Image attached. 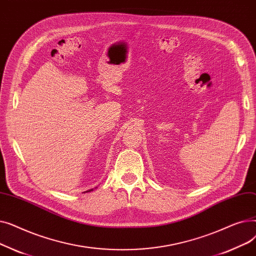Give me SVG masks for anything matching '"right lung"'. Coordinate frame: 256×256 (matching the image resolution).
<instances>
[{
  "label": "right lung",
  "instance_id": "add662e5",
  "mask_svg": "<svg viewBox=\"0 0 256 256\" xmlns=\"http://www.w3.org/2000/svg\"><path fill=\"white\" fill-rule=\"evenodd\" d=\"M92 191V189L91 190H88V191H86V192H91Z\"/></svg>",
  "mask_w": 256,
  "mask_h": 256
}]
</instances>
